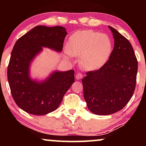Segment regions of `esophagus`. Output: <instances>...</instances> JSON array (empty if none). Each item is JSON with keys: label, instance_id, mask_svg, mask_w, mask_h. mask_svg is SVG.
Instances as JSON below:
<instances>
[{"label": "esophagus", "instance_id": "esophagus-1", "mask_svg": "<svg viewBox=\"0 0 146 146\" xmlns=\"http://www.w3.org/2000/svg\"><path fill=\"white\" fill-rule=\"evenodd\" d=\"M82 74H81L80 73H77L76 74V76H75V78L77 79V80H80L82 78Z\"/></svg>", "mask_w": 146, "mask_h": 146}]
</instances>
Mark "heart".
<instances>
[{
    "label": "heart",
    "mask_w": 146,
    "mask_h": 146,
    "mask_svg": "<svg viewBox=\"0 0 146 146\" xmlns=\"http://www.w3.org/2000/svg\"><path fill=\"white\" fill-rule=\"evenodd\" d=\"M110 37L93 30L77 31L70 37L66 54L68 58L79 57V63L83 69L94 71L103 66L112 52Z\"/></svg>",
    "instance_id": "obj_1"
}]
</instances>
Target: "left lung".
I'll use <instances>...</instances> for the list:
<instances>
[{"mask_svg":"<svg viewBox=\"0 0 146 146\" xmlns=\"http://www.w3.org/2000/svg\"><path fill=\"white\" fill-rule=\"evenodd\" d=\"M109 27L115 40L109 60L99 70L88 71L82 80L84 98L90 112L111 115L121 110L136 86L138 62L128 39Z\"/></svg>","mask_w":146,"mask_h":146,"instance_id":"obj_1","label":"left lung"}]
</instances>
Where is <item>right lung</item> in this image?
Returning <instances> with one entry per match:
<instances>
[{"mask_svg": "<svg viewBox=\"0 0 146 146\" xmlns=\"http://www.w3.org/2000/svg\"><path fill=\"white\" fill-rule=\"evenodd\" d=\"M67 32L61 26L35 27L15 43L7 68L8 82L14 100L27 113L44 115L54 111L75 82L74 71H54L42 82L30 78L29 67L42 47L62 51Z\"/></svg>", "mask_w": 146, "mask_h": 146, "instance_id": "obj_1", "label": "right lung"}]
</instances>
